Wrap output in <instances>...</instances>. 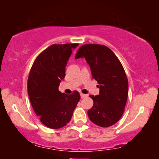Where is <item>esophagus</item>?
I'll use <instances>...</instances> for the list:
<instances>
[{
    "mask_svg": "<svg viewBox=\"0 0 159 159\" xmlns=\"http://www.w3.org/2000/svg\"><path fill=\"white\" fill-rule=\"evenodd\" d=\"M80 96H81V98H86L88 95L85 94H83V93H81V94H80Z\"/></svg>",
    "mask_w": 159,
    "mask_h": 159,
    "instance_id": "obj_1",
    "label": "esophagus"
}]
</instances>
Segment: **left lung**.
<instances>
[{
    "mask_svg": "<svg viewBox=\"0 0 159 159\" xmlns=\"http://www.w3.org/2000/svg\"><path fill=\"white\" fill-rule=\"evenodd\" d=\"M84 58L98 82V95H90L93 106L88 111L90 121L102 127L116 123L125 111L128 96V80L120 61L103 45H82L75 58Z\"/></svg>",
    "mask_w": 159,
    "mask_h": 159,
    "instance_id": "8db88e82",
    "label": "left lung"
}]
</instances>
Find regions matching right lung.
<instances>
[{
  "mask_svg": "<svg viewBox=\"0 0 159 159\" xmlns=\"http://www.w3.org/2000/svg\"><path fill=\"white\" fill-rule=\"evenodd\" d=\"M78 43L53 44L39 54L27 80L30 103L41 122L51 129H59L70 121L80 99L78 91L66 95L58 90L65 77V67Z\"/></svg>",
  "mask_w": 159,
  "mask_h": 159,
  "instance_id": "right-lung-1",
  "label": "right lung"
}]
</instances>
